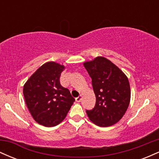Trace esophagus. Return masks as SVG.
<instances>
[{
  "instance_id": "34e87169",
  "label": "esophagus",
  "mask_w": 159,
  "mask_h": 159,
  "mask_svg": "<svg viewBox=\"0 0 159 159\" xmlns=\"http://www.w3.org/2000/svg\"><path fill=\"white\" fill-rule=\"evenodd\" d=\"M81 98H82V96H78V97L75 98L76 102H81Z\"/></svg>"
}]
</instances>
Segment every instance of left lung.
<instances>
[{"instance_id":"left-lung-1","label":"left lung","mask_w":159,"mask_h":159,"mask_svg":"<svg viewBox=\"0 0 159 159\" xmlns=\"http://www.w3.org/2000/svg\"><path fill=\"white\" fill-rule=\"evenodd\" d=\"M96 95V105L86 110L89 119L101 127H107L119 122L125 114L131 92L129 79L112 62L103 57L84 63Z\"/></svg>"}]
</instances>
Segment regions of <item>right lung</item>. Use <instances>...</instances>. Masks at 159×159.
<instances>
[{"instance_id":"right-lung-1","label":"right lung","mask_w":159,"mask_h":159,"mask_svg":"<svg viewBox=\"0 0 159 159\" xmlns=\"http://www.w3.org/2000/svg\"><path fill=\"white\" fill-rule=\"evenodd\" d=\"M64 66L48 62L40 66L24 85L25 102L34 120L45 127L65 119L75 100L60 82Z\"/></svg>"}]
</instances>
